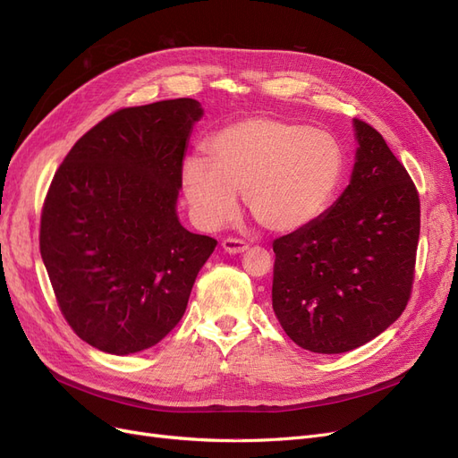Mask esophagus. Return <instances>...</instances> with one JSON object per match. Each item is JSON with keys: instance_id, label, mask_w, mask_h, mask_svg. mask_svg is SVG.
<instances>
[{"instance_id": "obj_1", "label": "esophagus", "mask_w": 458, "mask_h": 458, "mask_svg": "<svg viewBox=\"0 0 458 458\" xmlns=\"http://www.w3.org/2000/svg\"><path fill=\"white\" fill-rule=\"evenodd\" d=\"M222 248L227 251V253H244L248 250V244L244 241H239V239H225L222 242Z\"/></svg>"}]
</instances>
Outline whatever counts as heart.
Here are the masks:
<instances>
[{
	"label": "heart",
	"mask_w": 458,
	"mask_h": 458,
	"mask_svg": "<svg viewBox=\"0 0 458 458\" xmlns=\"http://www.w3.org/2000/svg\"><path fill=\"white\" fill-rule=\"evenodd\" d=\"M210 159L191 156L182 188L195 222L208 231L236 214L241 191L251 216L272 233H297L331 207L345 154L319 127L251 116L222 127L208 140Z\"/></svg>",
	"instance_id": "obj_1"
}]
</instances>
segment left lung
<instances>
[{
    "label": "left lung",
    "mask_w": 458,
    "mask_h": 458,
    "mask_svg": "<svg viewBox=\"0 0 458 458\" xmlns=\"http://www.w3.org/2000/svg\"><path fill=\"white\" fill-rule=\"evenodd\" d=\"M352 180L316 224L274 241L272 308L285 335L314 353L374 340L408 304L419 195L372 125L353 120Z\"/></svg>",
    "instance_id": "1"
}]
</instances>
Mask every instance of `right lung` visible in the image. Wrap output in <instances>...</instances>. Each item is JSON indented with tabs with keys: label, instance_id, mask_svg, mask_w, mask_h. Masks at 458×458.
<instances>
[{
	"label": "right lung",
	"instance_id": "1",
	"mask_svg": "<svg viewBox=\"0 0 458 458\" xmlns=\"http://www.w3.org/2000/svg\"><path fill=\"white\" fill-rule=\"evenodd\" d=\"M203 114L190 98L122 108L54 174L41 258L64 318L99 352L133 355L165 338L217 244L182 227L176 212L182 161Z\"/></svg>",
	"mask_w": 458,
	"mask_h": 458
}]
</instances>
